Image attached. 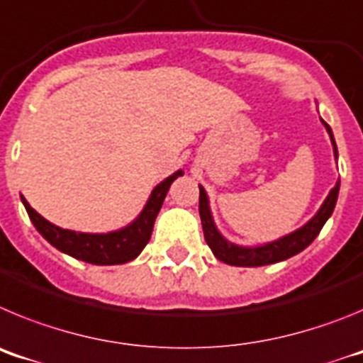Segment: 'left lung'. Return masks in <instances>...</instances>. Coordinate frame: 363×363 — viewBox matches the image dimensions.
Instances as JSON below:
<instances>
[{
    "label": "left lung",
    "instance_id": "8db88e82",
    "mask_svg": "<svg viewBox=\"0 0 363 363\" xmlns=\"http://www.w3.org/2000/svg\"><path fill=\"white\" fill-rule=\"evenodd\" d=\"M323 125H325L329 134H331V142L333 145H335V156H338L336 143L335 140H333L331 127H329L325 121H323ZM338 191L340 179L338 184L335 185V189L329 192V196L325 198V201H323L322 209L316 213V216H314L307 225L294 230L289 236H284V238L277 240V242L267 243V245L262 247H255V249H247V247L233 245V243H229L227 240L221 238V234L216 230V227H214L213 223V218H211L207 194H205L203 189L200 187V218L201 227H203L205 242L211 247V251L214 252V256H216L218 259H221L223 264L238 265V267H259V265L277 264V262L287 259L291 258V256L298 255L300 251H303V249L318 236V233L322 230L327 218L331 216L333 211H335L336 200H338Z\"/></svg>",
    "mask_w": 363,
    "mask_h": 363
}]
</instances>
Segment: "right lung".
<instances>
[{"mask_svg":"<svg viewBox=\"0 0 363 363\" xmlns=\"http://www.w3.org/2000/svg\"><path fill=\"white\" fill-rule=\"evenodd\" d=\"M179 174H182V171L174 172V174L163 179L162 184L154 189L152 194H150V200L147 201L145 209H143V213L138 216L134 223H130L125 229L108 234H85L60 229V227L52 225L50 221L45 220L43 216H40L23 198L21 200H23L28 218L32 220L38 233L47 242L52 243L56 249H60L65 255H70L72 258L83 259L86 264L118 265L136 258L143 251V247L149 243L154 220H156L160 209H162L167 191H169L171 184Z\"/></svg>","mask_w":363,"mask_h":363,"instance_id":"right-lung-1","label":"right lung"}]
</instances>
